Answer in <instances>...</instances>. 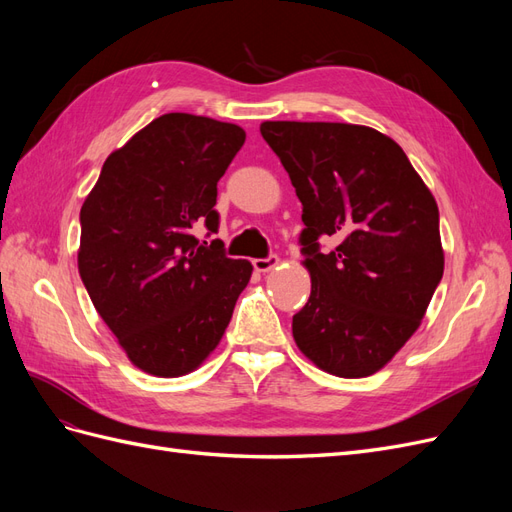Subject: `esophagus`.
I'll return each instance as SVG.
<instances>
[{"instance_id": "1", "label": "esophagus", "mask_w": 512, "mask_h": 512, "mask_svg": "<svg viewBox=\"0 0 512 512\" xmlns=\"http://www.w3.org/2000/svg\"><path fill=\"white\" fill-rule=\"evenodd\" d=\"M277 265H280V258H277V256H267V258H256V260H254V269H256L258 273H269V271H273Z\"/></svg>"}]
</instances>
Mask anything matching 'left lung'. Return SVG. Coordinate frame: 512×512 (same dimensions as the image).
<instances>
[{"label":"left lung","instance_id":"8db88e82","mask_svg":"<svg viewBox=\"0 0 512 512\" xmlns=\"http://www.w3.org/2000/svg\"><path fill=\"white\" fill-rule=\"evenodd\" d=\"M303 205L312 294L292 316L299 350L339 378L376 374L421 327L444 273L440 213L393 138L354 123L262 121ZM333 236L331 253L317 239Z\"/></svg>","mask_w":512,"mask_h":512}]
</instances>
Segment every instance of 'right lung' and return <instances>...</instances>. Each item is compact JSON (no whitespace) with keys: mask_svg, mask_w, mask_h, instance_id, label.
I'll list each match as a JSON object with an SVG mask.
<instances>
[{"mask_svg":"<svg viewBox=\"0 0 512 512\" xmlns=\"http://www.w3.org/2000/svg\"><path fill=\"white\" fill-rule=\"evenodd\" d=\"M243 143L235 123L166 113L106 158L81 207V280L145 374L203 365L250 282V260L194 237L200 224L218 232V181Z\"/></svg>","mask_w":512,"mask_h":512,"instance_id":"add662e5","label":"right lung"}]
</instances>
